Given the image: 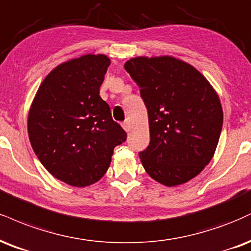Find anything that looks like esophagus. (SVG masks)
<instances>
[{
    "label": "esophagus",
    "instance_id": "34e87169",
    "mask_svg": "<svg viewBox=\"0 0 251 251\" xmlns=\"http://www.w3.org/2000/svg\"><path fill=\"white\" fill-rule=\"evenodd\" d=\"M122 126H123V128L125 129L126 132H129V129H131V125H129V123L127 122V120H126V122H124L122 124Z\"/></svg>",
    "mask_w": 251,
    "mask_h": 251
}]
</instances>
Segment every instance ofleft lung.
I'll return each mask as SVG.
<instances>
[{
  "instance_id": "1",
  "label": "left lung",
  "mask_w": 251,
  "mask_h": 251,
  "mask_svg": "<svg viewBox=\"0 0 251 251\" xmlns=\"http://www.w3.org/2000/svg\"><path fill=\"white\" fill-rule=\"evenodd\" d=\"M146 105L150 144L145 171L165 186L185 183L209 164L222 131L216 92L192 65L173 57H138L124 65Z\"/></svg>"
}]
</instances>
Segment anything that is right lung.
<instances>
[{
	"instance_id": "1",
	"label": "right lung",
	"mask_w": 251,
	"mask_h": 251,
	"mask_svg": "<svg viewBox=\"0 0 251 251\" xmlns=\"http://www.w3.org/2000/svg\"><path fill=\"white\" fill-rule=\"evenodd\" d=\"M110 63L104 55H86L60 64L45 77L30 107L35 154L70 186L97 182L106 173L114 147L127 138L99 96Z\"/></svg>"
}]
</instances>
